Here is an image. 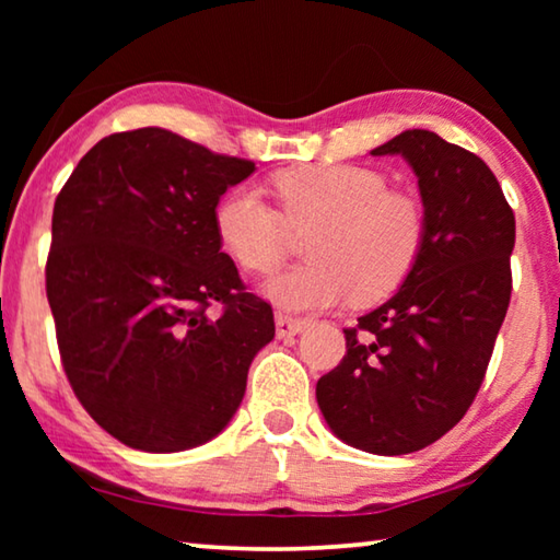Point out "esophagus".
<instances>
[{"mask_svg": "<svg viewBox=\"0 0 560 560\" xmlns=\"http://www.w3.org/2000/svg\"><path fill=\"white\" fill-rule=\"evenodd\" d=\"M303 328H306V320H301V318H291V316H283V314H277V336H279V338L299 336Z\"/></svg>", "mask_w": 560, "mask_h": 560, "instance_id": "1", "label": "esophagus"}]
</instances>
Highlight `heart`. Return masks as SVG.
Wrapping results in <instances>:
<instances>
[{
	"label": "heart",
	"instance_id": "1",
	"mask_svg": "<svg viewBox=\"0 0 560 560\" xmlns=\"http://www.w3.org/2000/svg\"><path fill=\"white\" fill-rule=\"evenodd\" d=\"M281 210L254 185H236L214 207V230L246 271L269 273L287 257L291 230H311L314 261L264 281L261 293L289 314L330 308L355 293L375 301L395 291L420 259L428 220L415 195L387 187L363 165H303L273 177Z\"/></svg>",
	"mask_w": 560,
	"mask_h": 560
}]
</instances>
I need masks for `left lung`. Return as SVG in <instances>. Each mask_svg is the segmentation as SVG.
<instances>
[{
  "label": "left lung",
  "instance_id": "left-lung-1",
  "mask_svg": "<svg viewBox=\"0 0 560 560\" xmlns=\"http://www.w3.org/2000/svg\"><path fill=\"white\" fill-rule=\"evenodd\" d=\"M371 155L407 160L428 234L395 296L343 330L316 400L338 440L395 457L438 442L477 397L509 308L516 222L485 160L438 132L405 130Z\"/></svg>",
  "mask_w": 560,
  "mask_h": 560
}]
</instances>
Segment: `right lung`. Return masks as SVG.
Wrapping results in <instances>:
<instances>
[{"instance_id": "add662e5", "label": "right lung", "mask_w": 560, "mask_h": 560, "mask_svg": "<svg viewBox=\"0 0 560 560\" xmlns=\"http://www.w3.org/2000/svg\"><path fill=\"white\" fill-rule=\"evenodd\" d=\"M254 170L138 128L98 140L56 197L46 296L63 371L93 420L132 450L217 438L273 338L271 306L244 291L214 230L220 197Z\"/></svg>"}]
</instances>
